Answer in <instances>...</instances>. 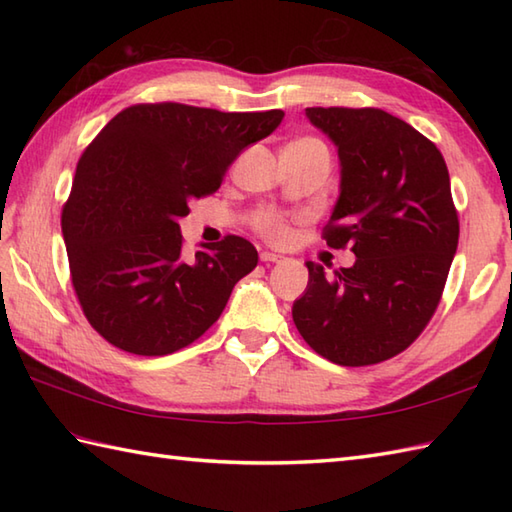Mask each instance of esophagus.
I'll list each match as a JSON object with an SVG mask.
<instances>
[{"instance_id": "1", "label": "esophagus", "mask_w": 512, "mask_h": 512, "mask_svg": "<svg viewBox=\"0 0 512 512\" xmlns=\"http://www.w3.org/2000/svg\"><path fill=\"white\" fill-rule=\"evenodd\" d=\"M259 259H262V262H266V264H279V262H284V257L277 255V253H270V250H264V253L259 255Z\"/></svg>"}]
</instances>
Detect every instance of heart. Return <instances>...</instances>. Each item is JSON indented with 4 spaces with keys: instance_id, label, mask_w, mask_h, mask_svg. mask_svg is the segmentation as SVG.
<instances>
[{
    "instance_id": "1",
    "label": "heart",
    "mask_w": 512,
    "mask_h": 512,
    "mask_svg": "<svg viewBox=\"0 0 512 512\" xmlns=\"http://www.w3.org/2000/svg\"><path fill=\"white\" fill-rule=\"evenodd\" d=\"M303 140H314V138H303ZM314 143H319V140H314ZM253 226L257 228L259 235H264L266 239H281L286 235V220L284 215L277 213V211H259L253 220Z\"/></svg>"
}]
</instances>
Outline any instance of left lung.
Here are the masks:
<instances>
[{"mask_svg":"<svg viewBox=\"0 0 512 512\" xmlns=\"http://www.w3.org/2000/svg\"><path fill=\"white\" fill-rule=\"evenodd\" d=\"M339 147L341 195L323 228L350 246L352 268L325 277L308 262V288L292 321L314 352L345 367L405 352L436 312L460 237L440 149L376 107H308Z\"/></svg>","mask_w":512,"mask_h":512,"instance_id":"obj_1","label":"left lung"}]
</instances>
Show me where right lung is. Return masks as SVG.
<instances>
[{
	"mask_svg": "<svg viewBox=\"0 0 512 512\" xmlns=\"http://www.w3.org/2000/svg\"><path fill=\"white\" fill-rule=\"evenodd\" d=\"M281 121V110L138 103L85 147L61 231L76 299L107 343L165 356L220 319L233 286L257 266V250L224 235L187 259L178 220L191 200L220 189L242 149Z\"/></svg>",
	"mask_w": 512,
	"mask_h": 512,
	"instance_id": "obj_1",
	"label": "right lung"
}]
</instances>
